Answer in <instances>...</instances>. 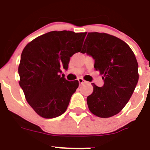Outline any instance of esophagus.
<instances>
[{"mask_svg":"<svg viewBox=\"0 0 150 150\" xmlns=\"http://www.w3.org/2000/svg\"><path fill=\"white\" fill-rule=\"evenodd\" d=\"M78 82H79V84H80V85L83 84V83H85V81L83 80V78H78Z\"/></svg>","mask_w":150,"mask_h":150,"instance_id":"1","label":"esophagus"}]
</instances>
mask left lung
Masks as SVG:
<instances>
[{
	"label": "left lung",
	"mask_w": 150,
	"mask_h": 150,
	"mask_svg": "<svg viewBox=\"0 0 150 150\" xmlns=\"http://www.w3.org/2000/svg\"><path fill=\"white\" fill-rule=\"evenodd\" d=\"M81 52L94 59V68L104 80L102 87L93 83V92L87 98L89 110L102 118L116 115L128 103L138 81L134 54L120 39L97 32L88 33Z\"/></svg>",
	"instance_id": "1"
}]
</instances>
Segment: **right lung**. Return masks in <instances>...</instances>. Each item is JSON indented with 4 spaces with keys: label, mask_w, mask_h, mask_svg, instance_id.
Wrapping results in <instances>:
<instances>
[{
    "label": "right lung",
    "mask_w": 150,
    "mask_h": 150,
    "mask_svg": "<svg viewBox=\"0 0 150 150\" xmlns=\"http://www.w3.org/2000/svg\"><path fill=\"white\" fill-rule=\"evenodd\" d=\"M86 34L51 31L36 37L23 50L19 85L27 102L40 117L54 118L67 110L79 83L60 74L63 69H68L70 57L81 52Z\"/></svg>",
    "instance_id": "add662e5"
}]
</instances>
